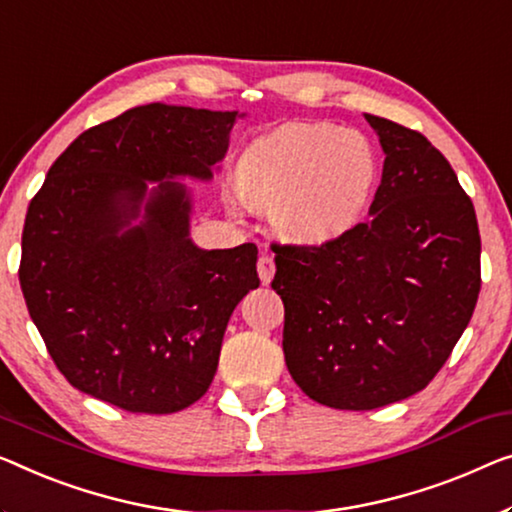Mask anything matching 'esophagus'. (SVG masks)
<instances>
[{
    "instance_id": "34e87169",
    "label": "esophagus",
    "mask_w": 512,
    "mask_h": 512,
    "mask_svg": "<svg viewBox=\"0 0 512 512\" xmlns=\"http://www.w3.org/2000/svg\"><path fill=\"white\" fill-rule=\"evenodd\" d=\"M257 273H259V280H262V285H269L273 280V273H276V262H273L271 255H262L257 259Z\"/></svg>"
}]
</instances>
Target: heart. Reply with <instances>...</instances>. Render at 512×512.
<instances>
[{"label": "heart", "mask_w": 512, "mask_h": 512, "mask_svg": "<svg viewBox=\"0 0 512 512\" xmlns=\"http://www.w3.org/2000/svg\"><path fill=\"white\" fill-rule=\"evenodd\" d=\"M379 183L377 151L354 128L287 124L243 151L236 167L239 190L227 204L273 209V225L287 241L324 246L361 223Z\"/></svg>", "instance_id": "heart-1"}]
</instances>
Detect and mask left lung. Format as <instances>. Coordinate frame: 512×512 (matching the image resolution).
<instances>
[{"instance_id": "8db88e82", "label": "left lung", "mask_w": 512, "mask_h": 512, "mask_svg": "<svg viewBox=\"0 0 512 512\" xmlns=\"http://www.w3.org/2000/svg\"><path fill=\"white\" fill-rule=\"evenodd\" d=\"M384 149L370 218L324 246H276L282 352L301 391L368 411L430 384L474 315V204L427 137L365 114Z\"/></svg>"}]
</instances>
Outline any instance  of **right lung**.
<instances>
[{
    "instance_id": "right-lung-1",
    "label": "right lung",
    "mask_w": 512,
    "mask_h": 512,
    "mask_svg": "<svg viewBox=\"0 0 512 512\" xmlns=\"http://www.w3.org/2000/svg\"><path fill=\"white\" fill-rule=\"evenodd\" d=\"M246 114L149 103L71 142L29 204L20 287L68 384L133 414L207 393L257 246L190 239L193 193Z\"/></svg>"
}]
</instances>
